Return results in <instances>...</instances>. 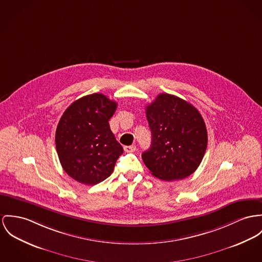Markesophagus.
I'll return each mask as SVG.
<instances>
[{
  "instance_id": "obj_1",
  "label": "esophagus",
  "mask_w": 262,
  "mask_h": 262,
  "mask_svg": "<svg viewBox=\"0 0 262 262\" xmlns=\"http://www.w3.org/2000/svg\"><path fill=\"white\" fill-rule=\"evenodd\" d=\"M123 149L126 152H134L136 150V145H125L123 146Z\"/></svg>"
}]
</instances>
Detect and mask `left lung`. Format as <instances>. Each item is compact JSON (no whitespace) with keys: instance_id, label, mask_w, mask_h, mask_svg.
I'll use <instances>...</instances> for the list:
<instances>
[{"instance_id":"obj_1","label":"left lung","mask_w":262,"mask_h":262,"mask_svg":"<svg viewBox=\"0 0 262 262\" xmlns=\"http://www.w3.org/2000/svg\"><path fill=\"white\" fill-rule=\"evenodd\" d=\"M145 113L151 145L141 157L151 174L162 181H179L193 173L207 146L200 112L181 98L160 94Z\"/></svg>"}]
</instances>
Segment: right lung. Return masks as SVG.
I'll use <instances>...</instances> for the list:
<instances>
[{
  "label": "right lung",
  "mask_w": 262,
  "mask_h": 262,
  "mask_svg": "<svg viewBox=\"0 0 262 262\" xmlns=\"http://www.w3.org/2000/svg\"><path fill=\"white\" fill-rule=\"evenodd\" d=\"M117 102L93 94L74 101L56 130V148L63 170L75 181L94 185L107 179L123 148L108 121Z\"/></svg>",
  "instance_id": "obj_1"
}]
</instances>
